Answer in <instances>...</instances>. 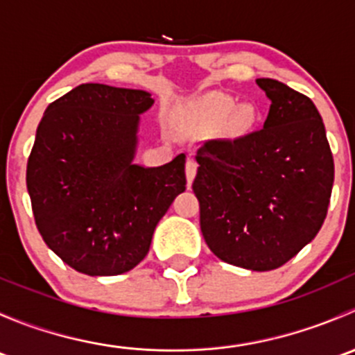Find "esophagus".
Masks as SVG:
<instances>
[{
  "label": "esophagus",
  "mask_w": 355,
  "mask_h": 355,
  "mask_svg": "<svg viewBox=\"0 0 355 355\" xmlns=\"http://www.w3.org/2000/svg\"><path fill=\"white\" fill-rule=\"evenodd\" d=\"M196 173H198V163H196L194 159H187V163H185V175H187L189 187H191L192 182H194Z\"/></svg>",
  "instance_id": "esophagus-1"
}]
</instances>
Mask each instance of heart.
Segmentation results:
<instances>
[{"label": "heart", "mask_w": 355, "mask_h": 355, "mask_svg": "<svg viewBox=\"0 0 355 355\" xmlns=\"http://www.w3.org/2000/svg\"><path fill=\"white\" fill-rule=\"evenodd\" d=\"M235 106L237 105H235L234 99L227 98V96H209V98L204 99V101L198 106V110H196V120H198L204 128H218L232 113H234ZM252 120V111L244 108L235 113L232 125H234L235 130H244V128L250 127Z\"/></svg>", "instance_id": "1"}]
</instances>
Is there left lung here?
<instances>
[{"instance_id": "obj_1", "label": "left lung", "mask_w": 355, "mask_h": 355, "mask_svg": "<svg viewBox=\"0 0 355 355\" xmlns=\"http://www.w3.org/2000/svg\"><path fill=\"white\" fill-rule=\"evenodd\" d=\"M256 82L271 99L264 127L204 142L192 191L211 252L245 270L270 271L320 232L335 164L314 103L275 78Z\"/></svg>"}]
</instances>
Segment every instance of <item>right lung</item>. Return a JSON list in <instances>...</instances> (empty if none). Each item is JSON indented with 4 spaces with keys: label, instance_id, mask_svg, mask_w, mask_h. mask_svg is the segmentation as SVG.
<instances>
[{
    "label": "right lung",
    "instance_id": "add662e5",
    "mask_svg": "<svg viewBox=\"0 0 355 355\" xmlns=\"http://www.w3.org/2000/svg\"><path fill=\"white\" fill-rule=\"evenodd\" d=\"M153 103L146 91L82 84L39 123L27 161L35 227L78 273L113 277L137 266L185 191V155L157 168L132 163L139 114Z\"/></svg>",
    "mask_w": 355,
    "mask_h": 355
}]
</instances>
